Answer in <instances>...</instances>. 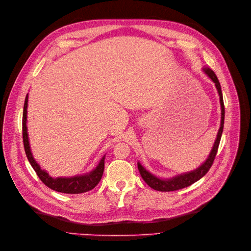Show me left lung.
Segmentation results:
<instances>
[{"label": "left lung", "mask_w": 251, "mask_h": 251, "mask_svg": "<svg viewBox=\"0 0 251 251\" xmlns=\"http://www.w3.org/2000/svg\"><path fill=\"white\" fill-rule=\"evenodd\" d=\"M202 70H203L204 73L207 75V76L214 82V85H216V88H217L218 93H219V96H220L222 116H221V126H220V129L218 132L217 139H216V141H214L213 147H212V149H211V151L208 155L207 159L203 163H202L198 169H196L192 172L181 174V175L171 177V178L157 177L156 176H154L151 173H149L144 168V166H143L140 162H138V169H139V172L141 174V176L143 177V180L145 181V183L149 187H151L154 190L161 191V192H171V191L180 190V189H183L185 187H188L190 185L194 184L195 182L200 180L202 176H204L206 175V173L211 168L214 158H216L218 148H219V145H220V141H221L222 134H223V128H224L225 105H224V100H223V94H222L221 85H220V81H219L216 74H214L213 71L208 67H203V68H202Z\"/></svg>", "instance_id": "obj_1"}]
</instances>
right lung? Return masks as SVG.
Instances as JSON below:
<instances>
[{
	"instance_id": "obj_1",
	"label": "right lung",
	"mask_w": 251,
	"mask_h": 251,
	"mask_svg": "<svg viewBox=\"0 0 251 251\" xmlns=\"http://www.w3.org/2000/svg\"><path fill=\"white\" fill-rule=\"evenodd\" d=\"M27 101H28V94L25 97V107H23V115H22V138H23V145H25V154L29 163L31 164L32 169L39 176L40 180L50 189L57 191V192L66 193V194H79L85 193L88 191L96 187L104 172V161L105 155L101 158L99 164L89 174H85L82 176H75L71 177H52L47 172L41 169V166L38 162L34 160L32 153L30 151L28 134H27V126H26V118H27Z\"/></svg>"
}]
</instances>
